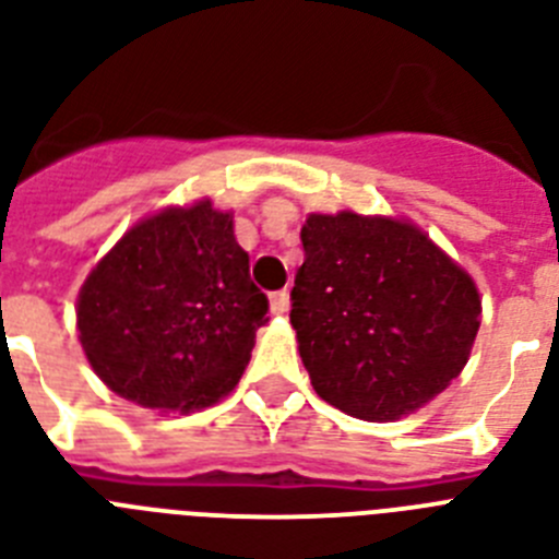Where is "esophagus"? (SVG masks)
<instances>
[{
  "label": "esophagus",
  "mask_w": 559,
  "mask_h": 559,
  "mask_svg": "<svg viewBox=\"0 0 559 559\" xmlns=\"http://www.w3.org/2000/svg\"><path fill=\"white\" fill-rule=\"evenodd\" d=\"M270 310H272V316H284V312L289 310L287 289H281V293L270 295Z\"/></svg>",
  "instance_id": "esophagus-1"
}]
</instances>
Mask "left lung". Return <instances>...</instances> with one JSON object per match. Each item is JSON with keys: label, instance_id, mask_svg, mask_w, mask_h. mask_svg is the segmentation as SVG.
Instances as JSON below:
<instances>
[{"label": "left lung", "instance_id": "obj_1", "mask_svg": "<svg viewBox=\"0 0 559 559\" xmlns=\"http://www.w3.org/2000/svg\"><path fill=\"white\" fill-rule=\"evenodd\" d=\"M301 243L289 321L326 405L393 421L462 373L483 298L419 226L344 209L307 217Z\"/></svg>", "mask_w": 559, "mask_h": 559}]
</instances>
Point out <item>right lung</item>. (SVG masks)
<instances>
[{
	"mask_svg": "<svg viewBox=\"0 0 559 559\" xmlns=\"http://www.w3.org/2000/svg\"><path fill=\"white\" fill-rule=\"evenodd\" d=\"M266 310L233 212L203 198L160 209L117 240L80 289L76 330L117 396L192 413L240 382Z\"/></svg>",
	"mask_w": 559,
	"mask_h": 559,
	"instance_id": "obj_1",
	"label": "right lung"
}]
</instances>
